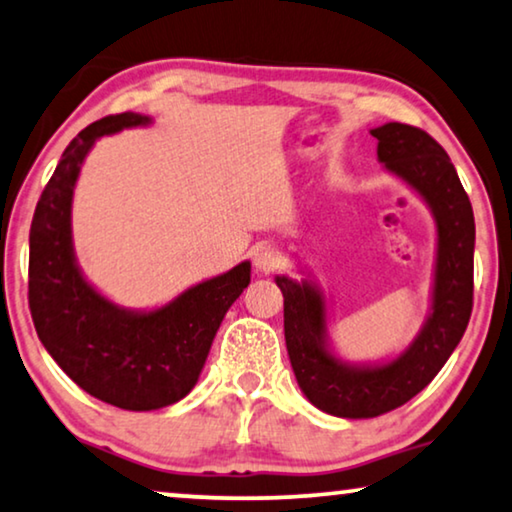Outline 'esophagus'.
Returning <instances> with one entry per match:
<instances>
[{
	"mask_svg": "<svg viewBox=\"0 0 512 512\" xmlns=\"http://www.w3.org/2000/svg\"><path fill=\"white\" fill-rule=\"evenodd\" d=\"M251 261H254L256 272L272 274L281 265V251L274 244H258L254 254H251Z\"/></svg>",
	"mask_w": 512,
	"mask_h": 512,
	"instance_id": "obj_1",
	"label": "esophagus"
}]
</instances>
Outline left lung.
Listing matches in <instances>:
<instances>
[{"label": "left lung", "instance_id": "1", "mask_svg": "<svg viewBox=\"0 0 512 512\" xmlns=\"http://www.w3.org/2000/svg\"><path fill=\"white\" fill-rule=\"evenodd\" d=\"M383 168L427 203L436 224L432 307L416 339L397 358L353 365L332 351L328 305L311 279L281 274L288 358L316 409L337 418H376L416 397L446 365L462 339L473 307L476 224L466 191L446 150L422 129L388 122L372 129Z\"/></svg>", "mask_w": 512, "mask_h": 512}]
</instances>
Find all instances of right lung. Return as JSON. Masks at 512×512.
Here are the masks:
<instances>
[{
    "label": "right lung",
    "mask_w": 512,
    "mask_h": 512,
    "mask_svg": "<svg viewBox=\"0 0 512 512\" xmlns=\"http://www.w3.org/2000/svg\"><path fill=\"white\" fill-rule=\"evenodd\" d=\"M147 115H110L66 147L36 203L29 231V309L41 344L71 381L127 411L164 409L194 388L226 311L251 281L244 261L152 311L124 309L83 277L71 235L80 168L96 140L147 127Z\"/></svg>",
    "instance_id": "obj_1"
}]
</instances>
